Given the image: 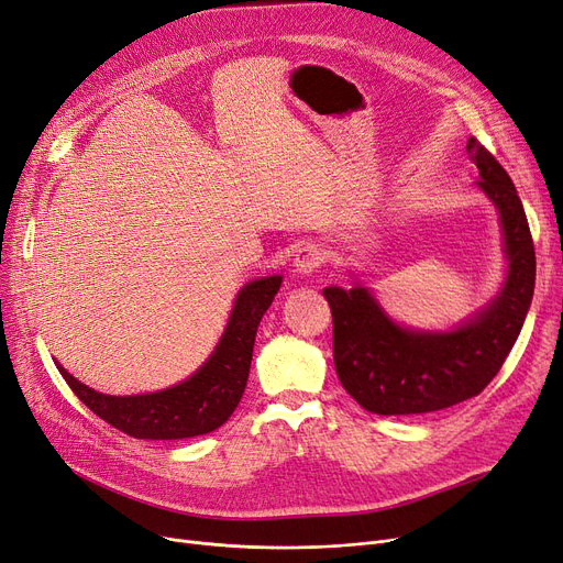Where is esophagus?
Wrapping results in <instances>:
<instances>
[{"label":"esophagus","instance_id":"esophagus-1","mask_svg":"<svg viewBox=\"0 0 563 563\" xmlns=\"http://www.w3.org/2000/svg\"><path fill=\"white\" fill-rule=\"evenodd\" d=\"M324 264V251L317 243H306L295 255V268L301 276H310Z\"/></svg>","mask_w":563,"mask_h":563}]
</instances>
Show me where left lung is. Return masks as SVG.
Returning <instances> with one entry per match:
<instances>
[{"label": "left lung", "mask_w": 563, "mask_h": 563, "mask_svg": "<svg viewBox=\"0 0 563 563\" xmlns=\"http://www.w3.org/2000/svg\"><path fill=\"white\" fill-rule=\"evenodd\" d=\"M467 152L476 186L499 211L506 280L499 295L451 331L407 329L390 320L368 287H324L333 314V361L340 384L373 413L407 417L478 396L516 345L531 306L536 253L518 190L481 142Z\"/></svg>", "instance_id": "left-lung-1"}]
</instances>
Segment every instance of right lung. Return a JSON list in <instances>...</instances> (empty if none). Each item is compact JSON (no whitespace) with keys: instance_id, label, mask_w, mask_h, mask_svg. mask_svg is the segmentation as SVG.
<instances>
[{"instance_id":"add662e5","label":"right lung","mask_w":563,"mask_h":563,"mask_svg":"<svg viewBox=\"0 0 563 563\" xmlns=\"http://www.w3.org/2000/svg\"><path fill=\"white\" fill-rule=\"evenodd\" d=\"M283 276L251 280L239 289L228 327L211 356L188 379L142 396H106L57 363L66 384L96 417L135 439H186L221 428L246 388L262 314L278 295Z\"/></svg>"}]
</instances>
